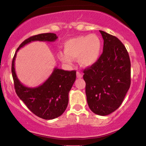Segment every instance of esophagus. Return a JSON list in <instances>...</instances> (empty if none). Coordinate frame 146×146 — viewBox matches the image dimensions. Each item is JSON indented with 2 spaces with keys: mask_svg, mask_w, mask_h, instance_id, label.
<instances>
[{
  "mask_svg": "<svg viewBox=\"0 0 146 146\" xmlns=\"http://www.w3.org/2000/svg\"><path fill=\"white\" fill-rule=\"evenodd\" d=\"M76 74H77V77H78V78H82V76H83L82 73H80V71H78V72H77Z\"/></svg>",
  "mask_w": 146,
  "mask_h": 146,
  "instance_id": "1",
  "label": "esophagus"
}]
</instances>
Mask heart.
<instances>
[{
	"label": "heart",
	"mask_w": 146,
	"mask_h": 146,
	"mask_svg": "<svg viewBox=\"0 0 146 146\" xmlns=\"http://www.w3.org/2000/svg\"><path fill=\"white\" fill-rule=\"evenodd\" d=\"M102 48V40L97 35L78 36L65 42L64 53L59 52L58 58L67 64H72L73 59L78 58L82 66H90L98 61Z\"/></svg>",
	"instance_id": "obj_1"
}]
</instances>
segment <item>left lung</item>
Wrapping results in <instances>:
<instances>
[{"label": "left lung", "mask_w": 146, "mask_h": 146, "mask_svg": "<svg viewBox=\"0 0 146 146\" xmlns=\"http://www.w3.org/2000/svg\"><path fill=\"white\" fill-rule=\"evenodd\" d=\"M103 53L95 64L84 70L87 103L97 115L106 116L121 104L130 86V60L117 37L100 31Z\"/></svg>", "instance_id": "left-lung-1"}]
</instances>
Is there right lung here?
I'll list each match as a JSON object with an SVG mask.
<instances>
[{"instance_id":"add662e5","label":"right lung","mask_w":146,"mask_h":146,"mask_svg":"<svg viewBox=\"0 0 146 146\" xmlns=\"http://www.w3.org/2000/svg\"><path fill=\"white\" fill-rule=\"evenodd\" d=\"M56 33H40L30 37L17 48L11 64V73L16 94L36 116L44 119H53L63 114L68 103V93L76 79V71L55 68L42 84L35 88L27 87L18 80L15 71V60L20 48L33 41L54 42Z\"/></svg>"}]
</instances>
